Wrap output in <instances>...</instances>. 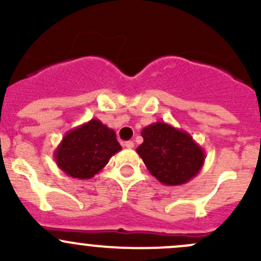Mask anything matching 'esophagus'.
Returning a JSON list of instances; mask_svg holds the SVG:
<instances>
[{
    "instance_id": "obj_1",
    "label": "esophagus",
    "mask_w": 261,
    "mask_h": 261,
    "mask_svg": "<svg viewBox=\"0 0 261 261\" xmlns=\"http://www.w3.org/2000/svg\"><path fill=\"white\" fill-rule=\"evenodd\" d=\"M123 145H125V147H127V149H134V146H135V144H134L133 141H126Z\"/></svg>"
}]
</instances>
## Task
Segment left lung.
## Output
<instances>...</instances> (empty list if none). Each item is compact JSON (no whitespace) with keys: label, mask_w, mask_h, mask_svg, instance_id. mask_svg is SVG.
Masks as SVG:
<instances>
[{"label":"left lung","mask_w":261,"mask_h":261,"mask_svg":"<svg viewBox=\"0 0 261 261\" xmlns=\"http://www.w3.org/2000/svg\"><path fill=\"white\" fill-rule=\"evenodd\" d=\"M144 142L136 149L152 176L167 186L189 182L204 166L205 151L186 131L166 122L142 128Z\"/></svg>","instance_id":"8db88e82"}]
</instances>
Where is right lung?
<instances>
[{"label": "right lung", "instance_id": "add662e5", "mask_svg": "<svg viewBox=\"0 0 261 261\" xmlns=\"http://www.w3.org/2000/svg\"><path fill=\"white\" fill-rule=\"evenodd\" d=\"M121 150L116 134L98 119L67 131L54 152L55 161L68 176L86 180L100 172Z\"/></svg>", "mask_w": 261, "mask_h": 261}]
</instances>
